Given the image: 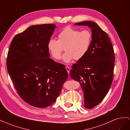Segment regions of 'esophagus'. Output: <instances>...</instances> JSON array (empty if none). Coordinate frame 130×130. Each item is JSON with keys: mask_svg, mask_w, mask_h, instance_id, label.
Wrapping results in <instances>:
<instances>
[{"mask_svg": "<svg viewBox=\"0 0 130 130\" xmlns=\"http://www.w3.org/2000/svg\"><path fill=\"white\" fill-rule=\"evenodd\" d=\"M66 70H67V71L68 72V73H69L70 70V67H68V66H67L66 67Z\"/></svg>", "mask_w": 130, "mask_h": 130, "instance_id": "34e87169", "label": "esophagus"}]
</instances>
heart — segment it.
Returning <instances> with one entry per match:
<instances>
[{
	"label": "heart",
	"instance_id": "b5f03b06",
	"mask_svg": "<svg viewBox=\"0 0 130 130\" xmlns=\"http://www.w3.org/2000/svg\"><path fill=\"white\" fill-rule=\"evenodd\" d=\"M58 40L51 39L48 43V48L55 59L61 58L65 48L66 52L62 60L66 63L73 59L79 60L87 54L92 41V34L89 30L80 31L71 26H67L58 35Z\"/></svg>",
	"mask_w": 130,
	"mask_h": 130
}]
</instances>
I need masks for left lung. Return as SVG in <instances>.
Listing matches in <instances>:
<instances>
[{"instance_id": "left-lung-1", "label": "left lung", "mask_w": 130, "mask_h": 130, "mask_svg": "<svg viewBox=\"0 0 130 130\" xmlns=\"http://www.w3.org/2000/svg\"><path fill=\"white\" fill-rule=\"evenodd\" d=\"M88 26L92 41L86 55L72 66L70 76L78 81L84 91V106L90 109L100 104L107 95L113 78L115 56L107 34L92 21L76 23Z\"/></svg>"}]
</instances>
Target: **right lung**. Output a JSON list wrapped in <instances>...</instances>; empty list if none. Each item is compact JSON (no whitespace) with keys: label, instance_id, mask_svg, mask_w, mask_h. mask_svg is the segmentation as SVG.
I'll return each instance as SVG.
<instances>
[{"label":"right lung","instance_id":"add662e5","mask_svg":"<svg viewBox=\"0 0 130 130\" xmlns=\"http://www.w3.org/2000/svg\"><path fill=\"white\" fill-rule=\"evenodd\" d=\"M56 25L29 27L15 35L6 64L15 89L22 99L38 108L52 105L68 77L65 66L50 58L48 43Z\"/></svg>","mask_w":130,"mask_h":130}]
</instances>
